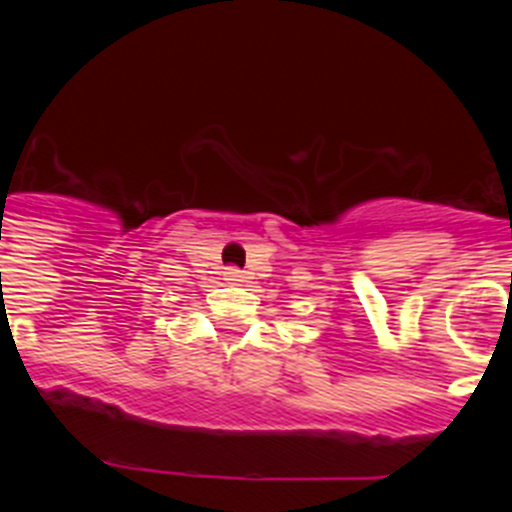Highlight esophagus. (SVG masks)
I'll return each instance as SVG.
<instances>
[{
  "mask_svg": "<svg viewBox=\"0 0 512 512\" xmlns=\"http://www.w3.org/2000/svg\"><path fill=\"white\" fill-rule=\"evenodd\" d=\"M225 279H228V282H243V271L241 269H228V271H225Z\"/></svg>",
  "mask_w": 512,
  "mask_h": 512,
  "instance_id": "esophagus-1",
  "label": "esophagus"
}]
</instances>
